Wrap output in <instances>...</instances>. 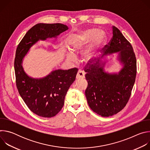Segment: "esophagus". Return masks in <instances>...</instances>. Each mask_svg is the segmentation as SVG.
<instances>
[{"mask_svg": "<svg viewBox=\"0 0 150 150\" xmlns=\"http://www.w3.org/2000/svg\"><path fill=\"white\" fill-rule=\"evenodd\" d=\"M85 77V74L84 72L81 71V70H79L77 74H76V79H82V78H83Z\"/></svg>", "mask_w": 150, "mask_h": 150, "instance_id": "obj_1", "label": "esophagus"}]
</instances>
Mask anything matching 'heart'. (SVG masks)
<instances>
[{
    "mask_svg": "<svg viewBox=\"0 0 150 150\" xmlns=\"http://www.w3.org/2000/svg\"><path fill=\"white\" fill-rule=\"evenodd\" d=\"M105 38L104 33L102 31H97L93 28L85 29L72 35L69 39V49L72 53L78 52L90 42L89 48L83 54V60L88 62L94 57L96 47L103 43ZM67 61L74 63L75 59L72 54H69Z\"/></svg>",
    "mask_w": 150,
    "mask_h": 150,
    "instance_id": "obj_1",
    "label": "heart"
}]
</instances>
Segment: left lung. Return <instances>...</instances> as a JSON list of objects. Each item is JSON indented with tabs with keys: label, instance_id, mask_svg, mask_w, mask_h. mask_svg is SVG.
I'll use <instances>...</instances> for the list:
<instances>
[{
	"label": "left lung",
	"instance_id": "left-lung-1",
	"mask_svg": "<svg viewBox=\"0 0 150 150\" xmlns=\"http://www.w3.org/2000/svg\"><path fill=\"white\" fill-rule=\"evenodd\" d=\"M103 54L97 60L90 61L84 68L88 82L85 91L91 110L103 117L112 116L121 111L131 95L137 75V60L130 42L120 30L113 26V37L103 49ZM119 52L122 68L118 73L103 70L105 55Z\"/></svg>",
	"mask_w": 150,
	"mask_h": 150
}]
</instances>
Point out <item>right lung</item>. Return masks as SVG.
Returning a JSON list of instances; mask_svg holds the SVG:
<instances>
[{
  "label": "right lung",
  "mask_w": 150,
  "mask_h": 150,
  "mask_svg": "<svg viewBox=\"0 0 150 150\" xmlns=\"http://www.w3.org/2000/svg\"><path fill=\"white\" fill-rule=\"evenodd\" d=\"M67 30L68 26L60 23L37 24L28 31L16 50L14 68L16 87L30 110L41 117H52L60 111L78 69H57L44 78H33L24 72L23 59L39 40L56 38Z\"/></svg>",
  "instance_id": "1"
}]
</instances>
